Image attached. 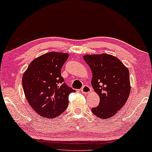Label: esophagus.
<instances>
[{"label":"esophagus","mask_w":152,"mask_h":152,"mask_svg":"<svg viewBox=\"0 0 152 152\" xmlns=\"http://www.w3.org/2000/svg\"><path fill=\"white\" fill-rule=\"evenodd\" d=\"M80 91L81 92H82L83 93H86V94H87V93H91V89L90 88V86H87V85H84V86L80 89Z\"/></svg>","instance_id":"34e87169"}]
</instances>
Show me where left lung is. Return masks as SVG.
<instances>
[{
	"instance_id": "left-lung-1",
	"label": "left lung",
	"mask_w": 152,
	"mask_h": 152,
	"mask_svg": "<svg viewBox=\"0 0 152 152\" xmlns=\"http://www.w3.org/2000/svg\"><path fill=\"white\" fill-rule=\"evenodd\" d=\"M84 59L93 74L91 84L99 104L91 111L97 117H113L125 104L130 94L129 71L120 59L107 54L86 55Z\"/></svg>"
}]
</instances>
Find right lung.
<instances>
[{
	"label": "right lung",
	"mask_w": 152,
	"mask_h": 152,
	"mask_svg": "<svg viewBox=\"0 0 152 152\" xmlns=\"http://www.w3.org/2000/svg\"><path fill=\"white\" fill-rule=\"evenodd\" d=\"M68 54L51 53L36 58L23 75L25 95L31 107L43 118H54L68 105V96L75 92L64 83L61 70Z\"/></svg>",
	"instance_id": "add662e5"
}]
</instances>
